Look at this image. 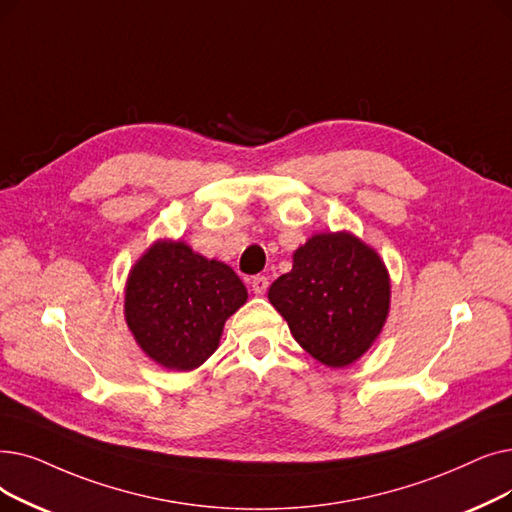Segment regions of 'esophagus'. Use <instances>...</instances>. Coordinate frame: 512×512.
Masks as SVG:
<instances>
[{
  "label": "esophagus",
  "mask_w": 512,
  "mask_h": 512,
  "mask_svg": "<svg viewBox=\"0 0 512 512\" xmlns=\"http://www.w3.org/2000/svg\"><path fill=\"white\" fill-rule=\"evenodd\" d=\"M268 286H270V280L265 278V276H255L251 280V288H253L255 295H265V291H268Z\"/></svg>",
  "instance_id": "obj_1"
}]
</instances>
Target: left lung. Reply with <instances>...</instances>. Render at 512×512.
I'll return each instance as SVG.
<instances>
[{
  "mask_svg": "<svg viewBox=\"0 0 512 512\" xmlns=\"http://www.w3.org/2000/svg\"><path fill=\"white\" fill-rule=\"evenodd\" d=\"M268 299L311 358L345 368L383 332L391 280L381 255L362 238L320 232L293 253V270L270 286Z\"/></svg>",
  "mask_w": 512,
  "mask_h": 512,
  "instance_id": "8db88e82",
  "label": "left lung"
}]
</instances>
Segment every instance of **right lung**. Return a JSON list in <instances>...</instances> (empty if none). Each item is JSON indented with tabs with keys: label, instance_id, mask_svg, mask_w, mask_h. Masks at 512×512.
Listing matches in <instances>:
<instances>
[{
	"label": "right lung",
	"instance_id": "obj_1",
	"mask_svg": "<svg viewBox=\"0 0 512 512\" xmlns=\"http://www.w3.org/2000/svg\"><path fill=\"white\" fill-rule=\"evenodd\" d=\"M247 299L230 265L194 253L184 240L161 238L131 265L123 314L154 364L190 372L215 353L226 320Z\"/></svg>",
	"mask_w": 512,
	"mask_h": 512
}]
</instances>
